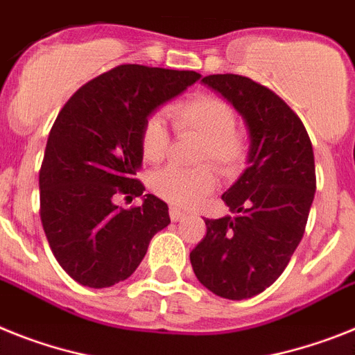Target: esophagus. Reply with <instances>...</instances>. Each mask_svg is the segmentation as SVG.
Here are the masks:
<instances>
[{
    "mask_svg": "<svg viewBox=\"0 0 355 355\" xmlns=\"http://www.w3.org/2000/svg\"><path fill=\"white\" fill-rule=\"evenodd\" d=\"M169 216H171L173 222H180V220L186 218V213H182V211L177 209V207H171V209H169Z\"/></svg>",
    "mask_w": 355,
    "mask_h": 355,
    "instance_id": "esophagus-1",
    "label": "esophagus"
}]
</instances>
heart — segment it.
Returning <instances> with one entry per match:
<instances>
[{
	"mask_svg": "<svg viewBox=\"0 0 355 355\" xmlns=\"http://www.w3.org/2000/svg\"><path fill=\"white\" fill-rule=\"evenodd\" d=\"M175 130L202 139L196 162H211L223 175L236 173L245 162L249 142L236 128V113L222 97L209 94L193 95L171 106L168 112ZM141 150L146 160L160 162L169 150V130L162 115H151L141 130ZM216 177L211 166L196 169L164 168L153 173L150 187L155 195L178 207L200 204L214 189Z\"/></svg>",
	"mask_w": 355,
	"mask_h": 355,
	"instance_id": "obj_1",
	"label": "heart"
}]
</instances>
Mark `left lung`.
<instances>
[{"label":"left lung","instance_id":"left-lung-1","mask_svg":"<svg viewBox=\"0 0 355 355\" xmlns=\"http://www.w3.org/2000/svg\"><path fill=\"white\" fill-rule=\"evenodd\" d=\"M245 119L249 168L222 195L233 216L205 218L207 233L189 254L204 287L225 300L263 293L291 261L315 193L314 151L302 119L279 95L249 77L202 79Z\"/></svg>","mask_w":355,"mask_h":355}]
</instances>
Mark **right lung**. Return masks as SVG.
Here are the masks:
<instances>
[{"label": "right lung", "mask_w": 355, "mask_h": 355, "mask_svg": "<svg viewBox=\"0 0 355 355\" xmlns=\"http://www.w3.org/2000/svg\"><path fill=\"white\" fill-rule=\"evenodd\" d=\"M198 79L191 70L121 64L83 85L59 112L40 169V214L55 260L77 284L104 288L130 278L171 222L155 195L132 209L113 200L142 195V124Z\"/></svg>", "instance_id": "obj_1"}]
</instances>
